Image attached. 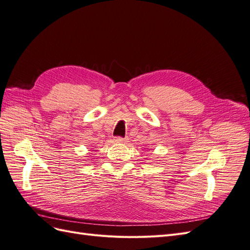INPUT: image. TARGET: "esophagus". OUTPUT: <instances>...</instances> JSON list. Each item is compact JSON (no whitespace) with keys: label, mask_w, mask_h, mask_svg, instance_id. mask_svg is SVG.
Here are the masks:
<instances>
[{"label":"esophagus","mask_w":250,"mask_h":250,"mask_svg":"<svg viewBox=\"0 0 250 250\" xmlns=\"http://www.w3.org/2000/svg\"><path fill=\"white\" fill-rule=\"evenodd\" d=\"M125 141H126V139H123V138H121V137L115 138V142H116V143H123V142H125Z\"/></svg>","instance_id":"34e87169"}]
</instances>
